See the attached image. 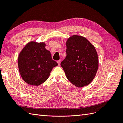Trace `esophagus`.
<instances>
[{
    "mask_svg": "<svg viewBox=\"0 0 123 123\" xmlns=\"http://www.w3.org/2000/svg\"><path fill=\"white\" fill-rule=\"evenodd\" d=\"M57 63H58V65H59V66H60V63H61V60H59V61H57Z\"/></svg>",
    "mask_w": 123,
    "mask_h": 123,
    "instance_id": "esophagus-1",
    "label": "esophagus"
}]
</instances>
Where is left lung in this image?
Returning a JSON list of instances; mask_svg holds the SVG:
<instances>
[{"label":"left lung","instance_id":"left-lung-1","mask_svg":"<svg viewBox=\"0 0 123 123\" xmlns=\"http://www.w3.org/2000/svg\"><path fill=\"white\" fill-rule=\"evenodd\" d=\"M67 56L61 66L67 79L78 87L87 86L95 78L98 68L96 50L87 38L73 35L67 41Z\"/></svg>","mask_w":123,"mask_h":123}]
</instances>
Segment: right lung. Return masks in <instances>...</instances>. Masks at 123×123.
<instances>
[{
    "label": "right lung",
    "mask_w": 123,
    "mask_h": 123,
    "mask_svg": "<svg viewBox=\"0 0 123 123\" xmlns=\"http://www.w3.org/2000/svg\"><path fill=\"white\" fill-rule=\"evenodd\" d=\"M44 42H30L20 52L18 66L22 79L32 86H39L48 79L52 69L58 64L52 60Z\"/></svg>",
    "instance_id": "obj_1"
}]
</instances>
